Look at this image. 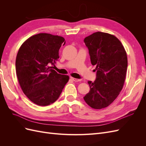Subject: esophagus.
Wrapping results in <instances>:
<instances>
[{
  "label": "esophagus",
  "mask_w": 146,
  "mask_h": 146,
  "mask_svg": "<svg viewBox=\"0 0 146 146\" xmlns=\"http://www.w3.org/2000/svg\"><path fill=\"white\" fill-rule=\"evenodd\" d=\"M70 79H71L72 80H73V81H74V82H80V79L75 78H73V77H70Z\"/></svg>",
  "instance_id": "obj_1"
}]
</instances>
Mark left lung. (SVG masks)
<instances>
[{
    "label": "left lung",
    "instance_id": "obj_1",
    "mask_svg": "<svg viewBox=\"0 0 146 146\" xmlns=\"http://www.w3.org/2000/svg\"><path fill=\"white\" fill-rule=\"evenodd\" d=\"M96 78L88 81L90 90L83 99L92 108L108 107L120 93L125 82L127 56L124 47L114 35L98 32L84 39Z\"/></svg>",
    "mask_w": 146,
    "mask_h": 146
}]
</instances>
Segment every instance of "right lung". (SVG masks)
<instances>
[{"label": "right lung", "instance_id": "right-lung-1", "mask_svg": "<svg viewBox=\"0 0 146 146\" xmlns=\"http://www.w3.org/2000/svg\"><path fill=\"white\" fill-rule=\"evenodd\" d=\"M64 38L39 33L26 40L17 52L16 71L22 90L38 105H50L58 99L69 76L52 69L59 58Z\"/></svg>", "mask_w": 146, "mask_h": 146}]
</instances>
